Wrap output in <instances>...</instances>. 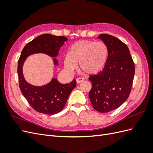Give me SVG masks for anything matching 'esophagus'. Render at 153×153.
<instances>
[{"label": "esophagus", "mask_w": 153, "mask_h": 153, "mask_svg": "<svg viewBox=\"0 0 153 153\" xmlns=\"http://www.w3.org/2000/svg\"><path fill=\"white\" fill-rule=\"evenodd\" d=\"M76 83L77 84H80V83H81L82 82H83L84 80V78H80V77H79V78H76Z\"/></svg>", "instance_id": "34e87169"}]
</instances>
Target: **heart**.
I'll return each mask as SVG.
<instances>
[{"mask_svg":"<svg viewBox=\"0 0 153 153\" xmlns=\"http://www.w3.org/2000/svg\"><path fill=\"white\" fill-rule=\"evenodd\" d=\"M108 55L107 46L102 41H79L71 45L69 53L64 57V67L68 71H73L80 62L82 71L94 75L103 69Z\"/></svg>","mask_w":153,"mask_h":153,"instance_id":"b5f03b06","label":"heart"}]
</instances>
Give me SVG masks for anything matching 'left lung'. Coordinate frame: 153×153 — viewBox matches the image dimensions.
Returning a JSON list of instances; mask_svg holds the SVG:
<instances>
[{
  "label": "left lung",
  "instance_id": "left-lung-1",
  "mask_svg": "<svg viewBox=\"0 0 153 153\" xmlns=\"http://www.w3.org/2000/svg\"><path fill=\"white\" fill-rule=\"evenodd\" d=\"M108 50L103 69L89 76L92 89L89 99L99 112H109L119 107L130 94L135 75V64L128 47L121 40L108 34H100Z\"/></svg>",
  "mask_w": 153,
  "mask_h": 153
}]
</instances>
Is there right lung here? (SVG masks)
Wrapping results in <instances>:
<instances>
[{
  "label": "right lung",
  "mask_w": 153,
  "mask_h": 153,
  "mask_svg": "<svg viewBox=\"0 0 153 153\" xmlns=\"http://www.w3.org/2000/svg\"><path fill=\"white\" fill-rule=\"evenodd\" d=\"M68 41L64 36L49 34L40 35L27 43L22 51L18 62V75L22 93L30 105L36 111L45 114L53 115L64 108L71 92L76 87L74 79L69 84H62L57 78H52L48 84L35 86L27 82L23 74V66L29 55L42 53L51 57H56L64 43ZM53 64L58 66V61L53 58Z\"/></svg>",
  "instance_id": "obj_1"
}]
</instances>
